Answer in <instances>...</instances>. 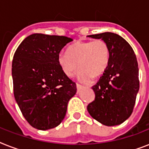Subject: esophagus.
Returning a JSON list of instances; mask_svg holds the SVG:
<instances>
[{"instance_id": "esophagus-1", "label": "esophagus", "mask_w": 149, "mask_h": 149, "mask_svg": "<svg viewBox=\"0 0 149 149\" xmlns=\"http://www.w3.org/2000/svg\"><path fill=\"white\" fill-rule=\"evenodd\" d=\"M83 87H84V86H82V85H80V84H77V88L78 91H79V90L83 88Z\"/></svg>"}]
</instances>
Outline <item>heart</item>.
Wrapping results in <instances>:
<instances>
[{
	"mask_svg": "<svg viewBox=\"0 0 149 149\" xmlns=\"http://www.w3.org/2000/svg\"><path fill=\"white\" fill-rule=\"evenodd\" d=\"M58 63L64 74L71 77L79 68L78 78L89 82L101 76L110 62V48L103 39L77 42L58 55Z\"/></svg>",
	"mask_w": 149,
	"mask_h": 149,
	"instance_id": "b5f03b06",
	"label": "heart"
}]
</instances>
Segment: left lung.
Wrapping results in <instances>:
<instances>
[{"mask_svg": "<svg viewBox=\"0 0 149 149\" xmlns=\"http://www.w3.org/2000/svg\"><path fill=\"white\" fill-rule=\"evenodd\" d=\"M103 39L110 48L108 66L92 89L95 100L87 106L89 113L106 126L122 124L132 114L139 91V65L127 41L118 34L88 36Z\"/></svg>", "mask_w": 149, "mask_h": 149, "instance_id": "obj_1", "label": "left lung"}]
</instances>
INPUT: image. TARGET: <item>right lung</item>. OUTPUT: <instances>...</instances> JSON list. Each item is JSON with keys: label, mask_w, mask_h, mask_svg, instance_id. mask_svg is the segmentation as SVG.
Instances as JSON below:
<instances>
[{"label": "right lung", "mask_w": 149, "mask_h": 149, "mask_svg": "<svg viewBox=\"0 0 149 149\" xmlns=\"http://www.w3.org/2000/svg\"><path fill=\"white\" fill-rule=\"evenodd\" d=\"M72 39L35 33L17 47L12 61L15 100L26 120L38 130L51 129L63 121L77 85L58 65V55Z\"/></svg>", "instance_id": "right-lung-1"}]
</instances>
